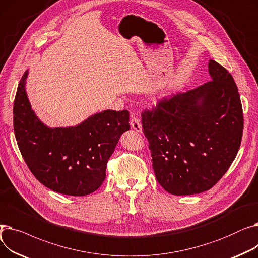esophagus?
<instances>
[{"mask_svg": "<svg viewBox=\"0 0 258 258\" xmlns=\"http://www.w3.org/2000/svg\"><path fill=\"white\" fill-rule=\"evenodd\" d=\"M130 123H131V127H132L135 132H137V133H141V132H142V125H141V123H140V120H139L136 116H135V115H132V116H131Z\"/></svg>", "mask_w": 258, "mask_h": 258, "instance_id": "obj_1", "label": "esophagus"}]
</instances>
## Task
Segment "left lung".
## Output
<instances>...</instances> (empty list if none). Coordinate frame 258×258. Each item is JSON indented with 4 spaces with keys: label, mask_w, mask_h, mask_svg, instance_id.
<instances>
[{
    "label": "left lung",
    "mask_w": 258,
    "mask_h": 258,
    "mask_svg": "<svg viewBox=\"0 0 258 258\" xmlns=\"http://www.w3.org/2000/svg\"><path fill=\"white\" fill-rule=\"evenodd\" d=\"M210 81L159 101L142 113L159 184L174 196L209 190L232 164L240 146L243 117L234 79L210 59Z\"/></svg>",
    "instance_id": "8db88e82"
}]
</instances>
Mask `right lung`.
<instances>
[{
	"label": "right lung",
	"instance_id": "add662e5",
	"mask_svg": "<svg viewBox=\"0 0 258 258\" xmlns=\"http://www.w3.org/2000/svg\"><path fill=\"white\" fill-rule=\"evenodd\" d=\"M27 70L13 104V128L21 154L34 177L51 190L87 196L101 186L107 160L124 132L130 114L106 110L75 126L49 127L31 108L26 92Z\"/></svg>",
	"mask_w": 258,
	"mask_h": 258
}]
</instances>
